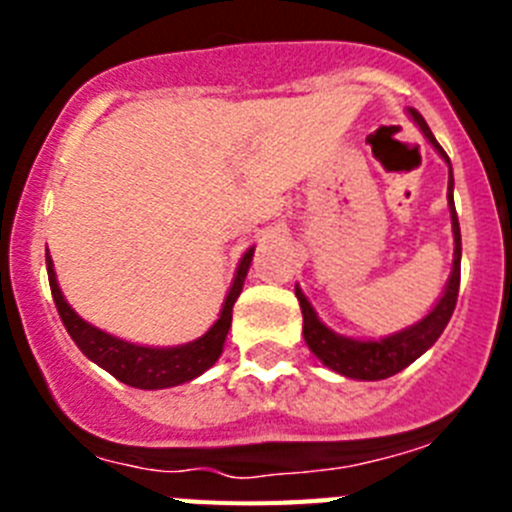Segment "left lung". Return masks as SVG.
<instances>
[{
  "label": "left lung",
  "instance_id": "left-lung-1",
  "mask_svg": "<svg viewBox=\"0 0 512 512\" xmlns=\"http://www.w3.org/2000/svg\"><path fill=\"white\" fill-rule=\"evenodd\" d=\"M413 120L418 122V128L423 130V135L433 143L441 158L449 164L451 161L446 156L438 140L433 138L428 122L420 117V112L410 110ZM449 210H451V230H454V269H451V277L443 289V297L436 302L428 315L423 320H418L410 328L400 330V333H392V336L382 338V341H359V338H346L338 336L328 325L320 323L318 312L312 310V305L307 302V297L302 295V289L295 287V295L300 300L302 310V333H305V343L310 346V351L323 361L328 369L343 374V377L351 379H364V382H374V379H387L392 374L402 372L405 366L413 364L418 356H423L433 343L438 341V336L443 333V328L449 325L451 315H454L456 297H459V279H461V233H459V217H456L454 207V176L449 171Z\"/></svg>",
  "mask_w": 512,
  "mask_h": 512
}]
</instances>
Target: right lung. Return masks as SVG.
I'll list each match as a JSON object with an SVG mask.
<instances>
[{"label":"right lung","mask_w":512,"mask_h":512,"mask_svg":"<svg viewBox=\"0 0 512 512\" xmlns=\"http://www.w3.org/2000/svg\"><path fill=\"white\" fill-rule=\"evenodd\" d=\"M251 259L253 248H248L243 253L241 264H238V271H235L233 287H230L228 297H225V305L220 310V318L215 320V325L207 330L205 336L197 338V341L171 348L135 346V343L110 336V333H104V330L89 325L87 320H81L71 310L69 302L63 300L51 256H45V266H48V282H51L53 302H56L58 315H61L66 330H69V336L81 348V354L92 359L94 364L102 366V369H107L115 379L130 384V387H138V390H164V387H176V384H184L189 379L200 377L202 372H207L220 359L225 336H228L230 323H233V305L238 300V295H241Z\"/></svg>","instance_id":"1"}]
</instances>
